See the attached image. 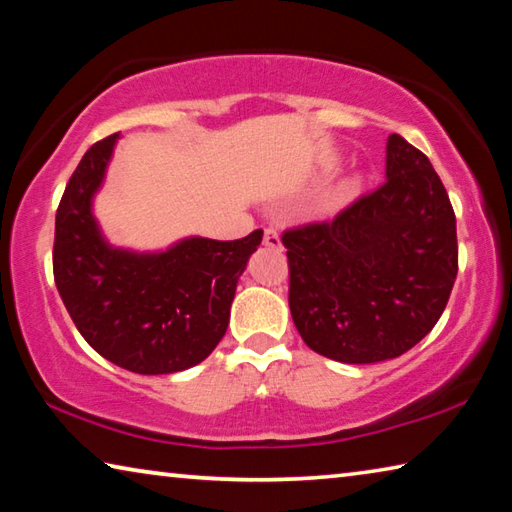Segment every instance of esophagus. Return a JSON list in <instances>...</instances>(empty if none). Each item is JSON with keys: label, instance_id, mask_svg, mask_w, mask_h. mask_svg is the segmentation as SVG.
Wrapping results in <instances>:
<instances>
[{"label": "esophagus", "instance_id": "obj_1", "mask_svg": "<svg viewBox=\"0 0 512 512\" xmlns=\"http://www.w3.org/2000/svg\"><path fill=\"white\" fill-rule=\"evenodd\" d=\"M264 246H268V248H277V250L282 248L280 235H277V232H275L273 228H268V230L264 232Z\"/></svg>", "mask_w": 512, "mask_h": 512}]
</instances>
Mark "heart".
<instances>
[{
  "mask_svg": "<svg viewBox=\"0 0 512 512\" xmlns=\"http://www.w3.org/2000/svg\"><path fill=\"white\" fill-rule=\"evenodd\" d=\"M359 185H361L359 176H345L341 180H336V183L329 185L325 192L320 194L314 212L318 216H332L339 210H343V207L348 205L354 196H357Z\"/></svg>",
  "mask_w": 512,
  "mask_h": 512,
  "instance_id": "1",
  "label": "heart"
}]
</instances>
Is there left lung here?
I'll use <instances>...</instances> for the list:
<instances>
[{"label": "left lung", "instance_id": "8db88e82", "mask_svg": "<svg viewBox=\"0 0 512 512\" xmlns=\"http://www.w3.org/2000/svg\"><path fill=\"white\" fill-rule=\"evenodd\" d=\"M289 307L311 350L341 363L400 357L427 336L458 273L456 216L427 155L386 142V180L334 221L284 232Z\"/></svg>", "mask_w": 512, "mask_h": 512}]
</instances>
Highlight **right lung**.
Here are the masks:
<instances>
[{
    "instance_id": "add662e5",
    "label": "right lung",
    "mask_w": 512,
    "mask_h": 512,
    "mask_svg": "<svg viewBox=\"0 0 512 512\" xmlns=\"http://www.w3.org/2000/svg\"><path fill=\"white\" fill-rule=\"evenodd\" d=\"M119 133L92 144L56 212L54 277L76 329L119 368L171 375L223 339L237 282L262 230L237 241L183 237L160 250L110 244L94 216Z\"/></svg>"
}]
</instances>
